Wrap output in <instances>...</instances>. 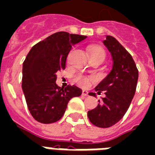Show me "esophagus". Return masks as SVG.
<instances>
[{
    "label": "esophagus",
    "instance_id": "34e87169",
    "mask_svg": "<svg viewBox=\"0 0 155 155\" xmlns=\"http://www.w3.org/2000/svg\"><path fill=\"white\" fill-rule=\"evenodd\" d=\"M82 95H83V96H87V95H88V92H87V91H85V90H83L82 91Z\"/></svg>",
    "mask_w": 155,
    "mask_h": 155
}]
</instances>
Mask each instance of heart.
<instances>
[{
	"label": "heart",
	"instance_id": "heart-1",
	"mask_svg": "<svg viewBox=\"0 0 155 155\" xmlns=\"http://www.w3.org/2000/svg\"><path fill=\"white\" fill-rule=\"evenodd\" d=\"M88 53H89L90 58H101V60H104L105 57V51L101 46H91L88 49ZM74 81L79 86L86 87L89 86L90 82L92 81V78L82 75V74H78L74 77Z\"/></svg>",
	"mask_w": 155,
	"mask_h": 155
}]
</instances>
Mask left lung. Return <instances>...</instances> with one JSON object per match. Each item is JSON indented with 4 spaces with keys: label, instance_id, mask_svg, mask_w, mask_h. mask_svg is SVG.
<instances>
[{
    "label": "left lung",
    "instance_id": "8db88e82",
    "mask_svg": "<svg viewBox=\"0 0 155 155\" xmlns=\"http://www.w3.org/2000/svg\"><path fill=\"white\" fill-rule=\"evenodd\" d=\"M103 42L111 53L113 67L95 88L98 94L103 91L105 97L87 116L93 125L106 128L119 122L127 111L137 89L138 69L130 53L114 37L107 36ZM89 95L95 96L93 92Z\"/></svg>",
    "mask_w": 155,
    "mask_h": 155
}]
</instances>
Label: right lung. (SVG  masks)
<instances>
[{"label":"right lung","mask_w":155,"mask_h":155,"mask_svg":"<svg viewBox=\"0 0 155 155\" xmlns=\"http://www.w3.org/2000/svg\"><path fill=\"white\" fill-rule=\"evenodd\" d=\"M86 38L82 35L58 32L30 50L23 64L22 88L35 120L41 123H55L64 114L68 101L82 95V91L74 85L63 88L55 82L57 72L65 69L73 44Z\"/></svg>","instance_id":"add662e5"}]
</instances>
